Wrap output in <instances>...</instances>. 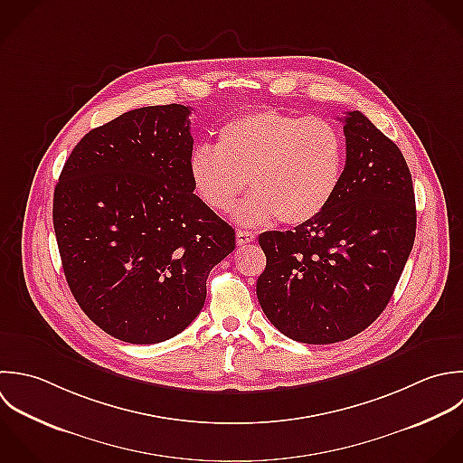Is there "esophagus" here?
<instances>
[{"label": "esophagus", "mask_w": 463, "mask_h": 463, "mask_svg": "<svg viewBox=\"0 0 463 463\" xmlns=\"http://www.w3.org/2000/svg\"><path fill=\"white\" fill-rule=\"evenodd\" d=\"M256 240V234L250 232V231H238L236 232V243L238 245H247V243H252Z\"/></svg>", "instance_id": "esophagus-1"}]
</instances>
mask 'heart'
Segmentation results:
<instances>
[{
  "mask_svg": "<svg viewBox=\"0 0 463 463\" xmlns=\"http://www.w3.org/2000/svg\"><path fill=\"white\" fill-rule=\"evenodd\" d=\"M345 162V140L334 122L260 109L223 124L216 146H196L189 176L203 203L222 214L232 211L250 182L254 191L234 213L241 225L276 218L301 225L330 205Z\"/></svg>",
  "mask_w": 463,
  "mask_h": 463,
  "instance_id": "heart-1",
  "label": "heart"
}]
</instances>
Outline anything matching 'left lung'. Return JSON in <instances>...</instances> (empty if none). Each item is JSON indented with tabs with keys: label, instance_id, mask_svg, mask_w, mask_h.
I'll list each match as a JSON object with an SVG mask.
<instances>
[{
	"label": "left lung",
	"instance_id": "8db88e82",
	"mask_svg": "<svg viewBox=\"0 0 463 463\" xmlns=\"http://www.w3.org/2000/svg\"><path fill=\"white\" fill-rule=\"evenodd\" d=\"M346 165L330 205L294 231H267L258 301L287 337L332 345L366 330L386 308L417 232L404 155L361 111L345 117Z\"/></svg>",
	"mask_w": 463,
	"mask_h": 463
}]
</instances>
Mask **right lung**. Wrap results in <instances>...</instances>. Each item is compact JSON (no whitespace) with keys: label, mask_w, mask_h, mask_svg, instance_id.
Returning <instances> with one entry per match:
<instances>
[{"label":"right lung","mask_w":463,"mask_h":463,"mask_svg":"<svg viewBox=\"0 0 463 463\" xmlns=\"http://www.w3.org/2000/svg\"><path fill=\"white\" fill-rule=\"evenodd\" d=\"M191 108L146 106L86 133L53 191L68 287L106 334L155 345L200 314L234 229L193 191Z\"/></svg>","instance_id":"add662e5"}]
</instances>
